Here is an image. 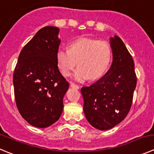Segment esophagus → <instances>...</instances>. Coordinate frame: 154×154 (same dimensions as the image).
Masks as SVG:
<instances>
[{"mask_svg":"<svg viewBox=\"0 0 154 154\" xmlns=\"http://www.w3.org/2000/svg\"><path fill=\"white\" fill-rule=\"evenodd\" d=\"M70 87H72V88H74V89H79L80 88V87H79L78 85H77V84H73V83H70Z\"/></svg>","mask_w":154,"mask_h":154,"instance_id":"34e87169","label":"esophagus"}]
</instances>
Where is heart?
I'll list each match as a JSON object with an SVG mask.
<instances>
[{"label": "heart", "mask_w": 154, "mask_h": 154, "mask_svg": "<svg viewBox=\"0 0 154 154\" xmlns=\"http://www.w3.org/2000/svg\"><path fill=\"white\" fill-rule=\"evenodd\" d=\"M112 48L106 41L80 38L69 45L68 50L59 48L56 53L58 68L65 77H69L75 66L74 74L77 81L84 82L90 77L96 80L104 74L112 61Z\"/></svg>", "instance_id": "heart-1"}]
</instances>
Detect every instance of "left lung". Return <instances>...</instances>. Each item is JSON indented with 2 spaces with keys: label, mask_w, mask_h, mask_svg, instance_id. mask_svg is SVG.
<instances>
[{
  "label": "left lung",
  "mask_w": 154,
  "mask_h": 154,
  "mask_svg": "<svg viewBox=\"0 0 154 154\" xmlns=\"http://www.w3.org/2000/svg\"><path fill=\"white\" fill-rule=\"evenodd\" d=\"M112 63L100 80L81 88L84 112L90 125L101 131L109 130L127 116L137 84L134 63L122 40L110 38Z\"/></svg>",
  "instance_id": "8db88e82"
}]
</instances>
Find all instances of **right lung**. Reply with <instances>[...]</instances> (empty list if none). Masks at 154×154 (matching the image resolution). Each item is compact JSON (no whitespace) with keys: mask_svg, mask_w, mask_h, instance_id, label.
<instances>
[{"mask_svg":"<svg viewBox=\"0 0 154 154\" xmlns=\"http://www.w3.org/2000/svg\"><path fill=\"white\" fill-rule=\"evenodd\" d=\"M58 33L55 26L38 30L20 53L14 73L17 109L29 124L40 128L59 119L69 87L56 61Z\"/></svg>","mask_w":154,"mask_h":154,"instance_id":"obj_1","label":"right lung"}]
</instances>
